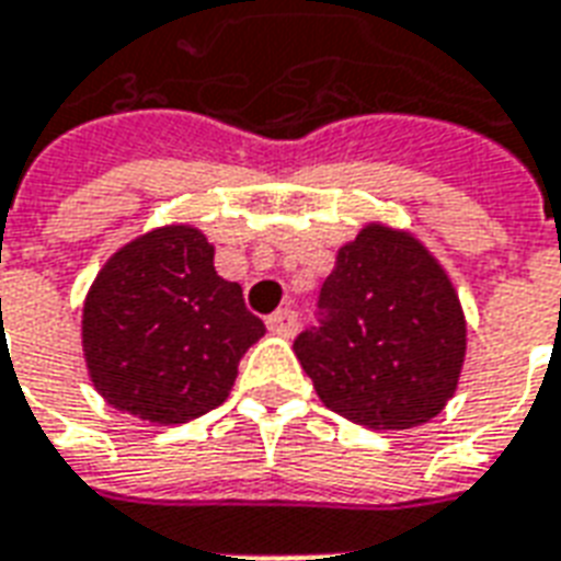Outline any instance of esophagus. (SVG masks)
Returning a JSON list of instances; mask_svg holds the SVG:
<instances>
[{
  "instance_id": "obj_1",
  "label": "esophagus",
  "mask_w": 561,
  "mask_h": 561,
  "mask_svg": "<svg viewBox=\"0 0 561 561\" xmlns=\"http://www.w3.org/2000/svg\"><path fill=\"white\" fill-rule=\"evenodd\" d=\"M265 325H268V331L272 334H280V337H293L298 329V313L296 310H277V313H272L268 320H265Z\"/></svg>"
}]
</instances>
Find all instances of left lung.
<instances>
[{"instance_id": "obj_1", "label": "left lung", "mask_w": 561, "mask_h": 561, "mask_svg": "<svg viewBox=\"0 0 561 561\" xmlns=\"http://www.w3.org/2000/svg\"><path fill=\"white\" fill-rule=\"evenodd\" d=\"M293 350L331 412L370 431H410L457 391L463 308L419 239L370 224L337 251L320 289V325Z\"/></svg>"}]
</instances>
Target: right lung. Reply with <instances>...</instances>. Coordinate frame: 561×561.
Returning <instances> with one entry per match:
<instances>
[{"instance_id":"obj_1","label":"right lung","mask_w":561,"mask_h":561,"mask_svg":"<svg viewBox=\"0 0 561 561\" xmlns=\"http://www.w3.org/2000/svg\"><path fill=\"white\" fill-rule=\"evenodd\" d=\"M263 334L194 227H161L125 244L83 305V355L98 394L151 424H185L220 407L241 355Z\"/></svg>"}]
</instances>
